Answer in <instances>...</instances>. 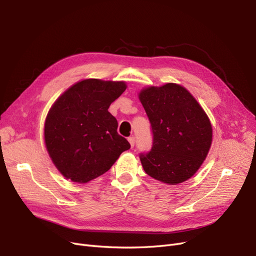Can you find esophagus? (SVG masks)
Instances as JSON below:
<instances>
[{"mask_svg":"<svg viewBox=\"0 0 256 256\" xmlns=\"http://www.w3.org/2000/svg\"><path fill=\"white\" fill-rule=\"evenodd\" d=\"M128 140V142L130 144V148H134V146H135V138L134 137H130Z\"/></svg>","mask_w":256,"mask_h":256,"instance_id":"34e87169","label":"esophagus"}]
</instances>
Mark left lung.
Listing matches in <instances>:
<instances>
[{
    "mask_svg": "<svg viewBox=\"0 0 256 256\" xmlns=\"http://www.w3.org/2000/svg\"><path fill=\"white\" fill-rule=\"evenodd\" d=\"M139 99L150 119L152 146L141 154L142 168L154 179L176 185L201 168L212 142V126L196 98L180 84L144 88Z\"/></svg>",
    "mask_w": 256,
    "mask_h": 256,
    "instance_id": "obj_1",
    "label": "left lung"
}]
</instances>
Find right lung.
Instances as JSON below:
<instances>
[{
    "label": "right lung",
    "mask_w": 256,
    "mask_h": 256,
    "mask_svg": "<svg viewBox=\"0 0 256 256\" xmlns=\"http://www.w3.org/2000/svg\"><path fill=\"white\" fill-rule=\"evenodd\" d=\"M124 82L84 80L71 86L53 104L44 137L55 168L76 183H88L108 172L130 146L117 132L108 112L126 91Z\"/></svg>",
    "instance_id": "right-lung-1"
}]
</instances>
